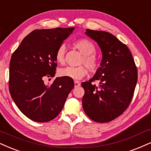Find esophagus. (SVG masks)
<instances>
[{
  "label": "esophagus",
  "mask_w": 151,
  "mask_h": 151,
  "mask_svg": "<svg viewBox=\"0 0 151 151\" xmlns=\"http://www.w3.org/2000/svg\"><path fill=\"white\" fill-rule=\"evenodd\" d=\"M74 85H75V87H79L80 85H81V83H80L78 81H74Z\"/></svg>",
  "instance_id": "esophagus-1"
}]
</instances>
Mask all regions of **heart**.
<instances>
[{"label":"heart","instance_id":"obj_1","mask_svg":"<svg viewBox=\"0 0 151 151\" xmlns=\"http://www.w3.org/2000/svg\"><path fill=\"white\" fill-rule=\"evenodd\" d=\"M73 45L83 54L81 64H85L90 71H96L99 67V61L94 55L96 49L94 44L87 39L82 38L74 42ZM65 53H66V46L62 44L57 48L55 53V59L57 63L60 64H64ZM59 73L61 76L68 77L73 80H80L87 75V70L85 66L77 67L68 66L61 68L59 70Z\"/></svg>","mask_w":151,"mask_h":151}]
</instances>
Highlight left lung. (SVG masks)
I'll return each mask as SVG.
<instances>
[{"mask_svg":"<svg viewBox=\"0 0 151 151\" xmlns=\"http://www.w3.org/2000/svg\"><path fill=\"white\" fill-rule=\"evenodd\" d=\"M85 34L97 42L102 53L100 67L89 81L83 82V107L97 122H108L122 114L133 98L138 74L127 46L113 34L87 29ZM100 81L98 86L92 82Z\"/></svg>","mask_w":151,"mask_h":151,"instance_id":"8db88e82","label":"left lung"}]
</instances>
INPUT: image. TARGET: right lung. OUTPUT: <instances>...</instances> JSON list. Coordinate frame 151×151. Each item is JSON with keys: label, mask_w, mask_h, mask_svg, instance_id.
<instances>
[{"label": "right lung", "mask_w": 151, "mask_h": 151, "mask_svg": "<svg viewBox=\"0 0 151 151\" xmlns=\"http://www.w3.org/2000/svg\"><path fill=\"white\" fill-rule=\"evenodd\" d=\"M75 28L36 29L23 39L11 57L9 90L18 109L35 122L53 120L64 107L74 87L72 78H56L51 85L44 80L55 76L57 48Z\"/></svg>", "instance_id": "add662e5"}]
</instances>
